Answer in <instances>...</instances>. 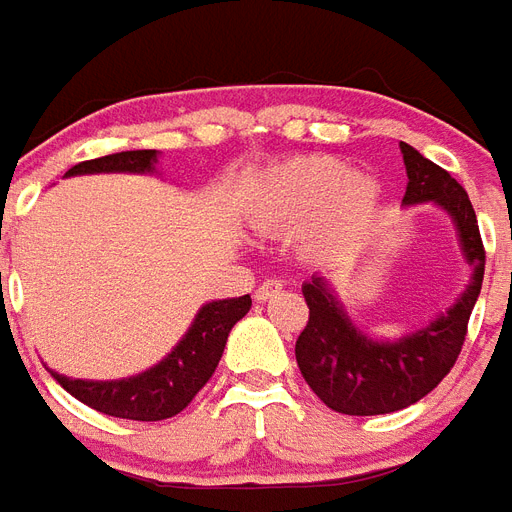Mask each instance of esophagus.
I'll use <instances>...</instances> for the list:
<instances>
[{
  "label": "esophagus",
  "mask_w": 512,
  "mask_h": 512,
  "mask_svg": "<svg viewBox=\"0 0 512 512\" xmlns=\"http://www.w3.org/2000/svg\"><path fill=\"white\" fill-rule=\"evenodd\" d=\"M281 289H284V284H281V281H276V279H265L263 284H260V287H257L255 300H257V303H268V300H273V297L279 295Z\"/></svg>",
  "instance_id": "1"
}]
</instances>
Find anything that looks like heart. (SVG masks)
<instances>
[{"mask_svg":"<svg viewBox=\"0 0 512 512\" xmlns=\"http://www.w3.org/2000/svg\"><path fill=\"white\" fill-rule=\"evenodd\" d=\"M345 171L329 156L276 167L257 185V225L276 233L303 232L308 252H327L353 239L377 207V183L366 172Z\"/></svg>","mask_w":512,"mask_h":512,"instance_id":"heart-1","label":"heart"}]
</instances>
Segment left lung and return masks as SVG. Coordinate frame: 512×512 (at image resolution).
<instances>
[{
    "label": "left lung",
    "instance_id": "left-lung-1",
    "mask_svg": "<svg viewBox=\"0 0 512 512\" xmlns=\"http://www.w3.org/2000/svg\"><path fill=\"white\" fill-rule=\"evenodd\" d=\"M401 154L409 177L404 204L436 201L452 217L462 255L473 273L452 308L396 340H372L364 335L348 319L324 276L305 281L303 297L311 316L297 337V366L313 393L340 414H390L428 396L460 356L470 313L481 295L486 252L468 193L449 172L412 146L401 143Z\"/></svg>",
    "mask_w": 512,
    "mask_h": 512
}]
</instances>
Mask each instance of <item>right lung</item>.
Instances as JSON below:
<instances>
[{
	"mask_svg": "<svg viewBox=\"0 0 512 512\" xmlns=\"http://www.w3.org/2000/svg\"><path fill=\"white\" fill-rule=\"evenodd\" d=\"M159 154L156 151H122V154L100 156L90 162H79L66 172L71 175H95V172H146L156 170ZM252 308V297H231V300H212L201 305L196 319L177 342L172 353L146 372L124 380H74L66 374L52 372V377L82 404L95 412L119 420L156 422L175 417L191 404L215 374L225 340L233 324L244 319Z\"/></svg>",
	"mask_w": 512,
	"mask_h": 512,
	"instance_id": "obj_1",
	"label": "right lung"
}]
</instances>
